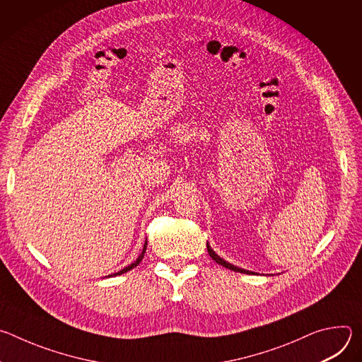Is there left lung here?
I'll list each match as a JSON object with an SVG mask.
<instances>
[{
  "instance_id": "8db88e82",
  "label": "left lung",
  "mask_w": 362,
  "mask_h": 362,
  "mask_svg": "<svg viewBox=\"0 0 362 362\" xmlns=\"http://www.w3.org/2000/svg\"><path fill=\"white\" fill-rule=\"evenodd\" d=\"M206 246H208V252H209L211 257H212V259H214L216 264H219V265H222V267H225V268H228V269H232V271H235V272H240V274H252V272H249V271H245V269H242V268H238V267H235V265H232V264L226 262L225 259H222L221 256H218V255L212 250V247H211L209 245H206Z\"/></svg>"
}]
</instances>
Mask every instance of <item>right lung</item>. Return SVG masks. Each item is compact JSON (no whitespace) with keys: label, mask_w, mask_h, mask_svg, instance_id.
I'll return each mask as SVG.
<instances>
[{"label":"right lung","mask_w":362,"mask_h":362,"mask_svg":"<svg viewBox=\"0 0 362 362\" xmlns=\"http://www.w3.org/2000/svg\"><path fill=\"white\" fill-rule=\"evenodd\" d=\"M146 247H147V242L144 243V246H143V250H141V253H140V256L137 257L136 259V262H133L132 265H129V267H126L124 269H122L120 272H116V274H113V275H110V276H116V275H122V274H126L127 271H130V269H133V268H136L140 262H141V259H143V256H144V252H146Z\"/></svg>","instance_id":"1"}]
</instances>
